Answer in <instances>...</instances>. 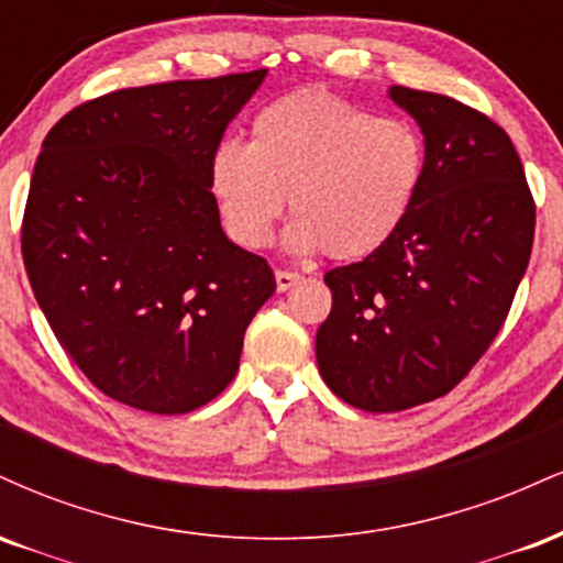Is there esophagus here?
<instances>
[{
  "instance_id": "esophagus-1",
  "label": "esophagus",
  "mask_w": 563,
  "mask_h": 563,
  "mask_svg": "<svg viewBox=\"0 0 563 563\" xmlns=\"http://www.w3.org/2000/svg\"><path fill=\"white\" fill-rule=\"evenodd\" d=\"M303 275L299 273H290V269H275V286L277 290H288L294 288L296 283H301Z\"/></svg>"
}]
</instances>
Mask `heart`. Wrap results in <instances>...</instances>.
<instances>
[{
	"label": "heart",
	"instance_id": "1",
	"mask_svg": "<svg viewBox=\"0 0 563 563\" xmlns=\"http://www.w3.org/2000/svg\"><path fill=\"white\" fill-rule=\"evenodd\" d=\"M426 145L402 119H376L325 89L267 102L249 147L224 142L209 185L232 241L262 249L286 209L296 251L365 260L402 228L423 183Z\"/></svg>",
	"mask_w": 563,
	"mask_h": 563
}]
</instances>
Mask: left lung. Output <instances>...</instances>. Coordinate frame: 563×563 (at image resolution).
Instances as JSON below:
<instances>
[{"label": "left lung", "mask_w": 563, "mask_h": 563, "mask_svg": "<svg viewBox=\"0 0 563 563\" xmlns=\"http://www.w3.org/2000/svg\"><path fill=\"white\" fill-rule=\"evenodd\" d=\"M389 95L423 132L421 190L389 243L325 273L333 307L314 341L322 380L367 412L431 402L468 376L534 241V198L506 129L448 95Z\"/></svg>", "instance_id": "1"}]
</instances>
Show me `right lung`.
<instances>
[{"instance_id": "right-lung-1", "label": "right lung", "mask_w": 563, "mask_h": 563, "mask_svg": "<svg viewBox=\"0 0 563 563\" xmlns=\"http://www.w3.org/2000/svg\"><path fill=\"white\" fill-rule=\"evenodd\" d=\"M264 76L115 89L42 142L25 275L68 357L115 402L158 416L211 402L275 294L267 260L222 232L209 185L224 129Z\"/></svg>"}]
</instances>
